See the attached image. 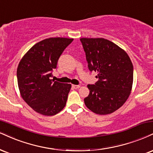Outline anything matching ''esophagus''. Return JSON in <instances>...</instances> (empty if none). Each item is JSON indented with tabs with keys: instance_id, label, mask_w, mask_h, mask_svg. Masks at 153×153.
<instances>
[{
	"instance_id": "34e87169",
	"label": "esophagus",
	"mask_w": 153,
	"mask_h": 153,
	"mask_svg": "<svg viewBox=\"0 0 153 153\" xmlns=\"http://www.w3.org/2000/svg\"><path fill=\"white\" fill-rule=\"evenodd\" d=\"M80 87V85H73V88H74V89H78V88Z\"/></svg>"
}]
</instances>
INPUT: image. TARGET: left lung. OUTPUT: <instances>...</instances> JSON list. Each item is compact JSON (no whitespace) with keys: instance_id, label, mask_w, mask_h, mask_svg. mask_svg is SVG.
I'll return each mask as SVG.
<instances>
[{"instance_id":"left-lung-1","label":"left lung","mask_w":153,"mask_h":153,"mask_svg":"<svg viewBox=\"0 0 153 153\" xmlns=\"http://www.w3.org/2000/svg\"><path fill=\"white\" fill-rule=\"evenodd\" d=\"M88 68L97 73L98 81L88 85L84 99L89 110L108 115L119 109L129 97L133 82V65L124 50L105 38H80Z\"/></svg>"}]
</instances>
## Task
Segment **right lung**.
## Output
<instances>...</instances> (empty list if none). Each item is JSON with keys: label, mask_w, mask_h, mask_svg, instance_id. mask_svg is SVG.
Here are the masks:
<instances>
[{"label": "right lung", "mask_w": 153, "mask_h": 153, "mask_svg": "<svg viewBox=\"0 0 153 153\" xmlns=\"http://www.w3.org/2000/svg\"><path fill=\"white\" fill-rule=\"evenodd\" d=\"M73 38H50L38 42L24 55L17 68L22 98L38 113L52 116L65 108L71 84L51 79L58 60Z\"/></svg>", "instance_id": "obj_1"}]
</instances>
